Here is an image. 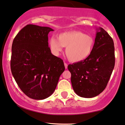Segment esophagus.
I'll return each instance as SVG.
<instances>
[{"label":"esophagus","mask_w":125,"mask_h":125,"mask_svg":"<svg viewBox=\"0 0 125 125\" xmlns=\"http://www.w3.org/2000/svg\"><path fill=\"white\" fill-rule=\"evenodd\" d=\"M64 66H65V69H67V64L65 62H64Z\"/></svg>","instance_id":"1"}]
</instances>
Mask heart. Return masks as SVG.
Listing matches in <instances>:
<instances>
[{"mask_svg": "<svg viewBox=\"0 0 125 125\" xmlns=\"http://www.w3.org/2000/svg\"><path fill=\"white\" fill-rule=\"evenodd\" d=\"M94 38L81 31H72L61 33L58 38L50 39V47L55 55H59L63 47H66L65 53L72 62H78L88 58L93 52Z\"/></svg>", "mask_w": 125, "mask_h": 125, "instance_id": "heart-1", "label": "heart"}]
</instances>
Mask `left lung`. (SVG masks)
Wrapping results in <instances>:
<instances>
[{
	"label": "left lung",
	"mask_w": 125,
	"mask_h": 125,
	"mask_svg": "<svg viewBox=\"0 0 125 125\" xmlns=\"http://www.w3.org/2000/svg\"><path fill=\"white\" fill-rule=\"evenodd\" d=\"M114 65L113 40L103 28H99L90 56L84 61L68 65L73 90L85 98L99 95L106 88Z\"/></svg>",
	"instance_id": "8db88e82"
}]
</instances>
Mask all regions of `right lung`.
I'll list each match as a JSON object with an SVG mask.
<instances>
[{
    "mask_svg": "<svg viewBox=\"0 0 125 125\" xmlns=\"http://www.w3.org/2000/svg\"><path fill=\"white\" fill-rule=\"evenodd\" d=\"M49 27L28 24L17 34L12 44L11 70L21 90L30 98L42 100L55 91L65 70L62 59L49 47Z\"/></svg>",
    "mask_w": 125,
    "mask_h": 125,
    "instance_id": "right-lung-1",
    "label": "right lung"
}]
</instances>
